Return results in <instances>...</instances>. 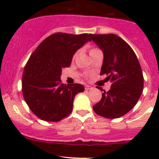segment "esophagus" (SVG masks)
Here are the masks:
<instances>
[{
  "instance_id": "1",
  "label": "esophagus",
  "mask_w": 159,
  "mask_h": 159,
  "mask_svg": "<svg viewBox=\"0 0 159 159\" xmlns=\"http://www.w3.org/2000/svg\"><path fill=\"white\" fill-rule=\"evenodd\" d=\"M84 89H85V90L91 89V86H89V85H85V86H84Z\"/></svg>"
}]
</instances>
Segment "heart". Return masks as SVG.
<instances>
[{
    "label": "heart",
    "instance_id": "heart-1",
    "mask_svg": "<svg viewBox=\"0 0 159 159\" xmlns=\"http://www.w3.org/2000/svg\"><path fill=\"white\" fill-rule=\"evenodd\" d=\"M96 50H98L97 48H91L90 49V53H91V52H93V51H96ZM75 55H74V57H75Z\"/></svg>",
    "mask_w": 159,
    "mask_h": 159
}]
</instances>
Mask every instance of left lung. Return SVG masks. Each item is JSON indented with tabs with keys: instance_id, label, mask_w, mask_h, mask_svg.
Wrapping results in <instances>:
<instances>
[{
	"instance_id": "left-lung-1",
	"label": "left lung",
	"mask_w": 159,
	"mask_h": 159,
	"mask_svg": "<svg viewBox=\"0 0 159 159\" xmlns=\"http://www.w3.org/2000/svg\"><path fill=\"white\" fill-rule=\"evenodd\" d=\"M91 39L104 53L100 75H106V81L111 83L93 110L106 118H120L134 108L143 91L141 65L132 48L118 35L91 34Z\"/></svg>"
}]
</instances>
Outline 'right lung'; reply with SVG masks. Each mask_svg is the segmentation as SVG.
Wrapping results in <instances>:
<instances>
[{"instance_id":"add662e5","label":"right lung","mask_w":159,"mask_h":159,"mask_svg":"<svg viewBox=\"0 0 159 159\" xmlns=\"http://www.w3.org/2000/svg\"><path fill=\"white\" fill-rule=\"evenodd\" d=\"M91 34L58 32L44 40L30 56L22 76V93L31 111L40 119L59 121L70 115L75 95L83 92L80 84H65L62 69L69 68L74 54Z\"/></svg>"}]
</instances>
